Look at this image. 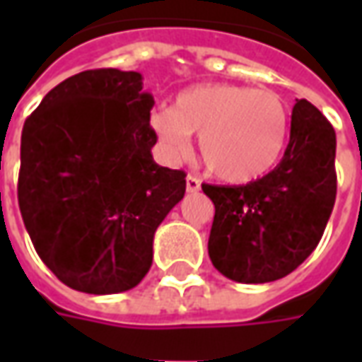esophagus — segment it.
<instances>
[{
    "label": "esophagus",
    "mask_w": 362,
    "mask_h": 362,
    "mask_svg": "<svg viewBox=\"0 0 362 362\" xmlns=\"http://www.w3.org/2000/svg\"><path fill=\"white\" fill-rule=\"evenodd\" d=\"M199 188H202V182L197 180L196 176H188V178H186V189H188L189 194L199 192Z\"/></svg>",
    "instance_id": "esophagus-1"
}]
</instances>
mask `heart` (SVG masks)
Instances as JSON below:
<instances>
[{"mask_svg":"<svg viewBox=\"0 0 362 362\" xmlns=\"http://www.w3.org/2000/svg\"><path fill=\"white\" fill-rule=\"evenodd\" d=\"M151 127L170 157L184 155L197 134L207 173L227 184H248L279 163L288 114L273 90L205 83L182 90L174 108L153 112Z\"/></svg>","mask_w":362,"mask_h":362,"instance_id":"obj_1","label":"heart"}]
</instances>
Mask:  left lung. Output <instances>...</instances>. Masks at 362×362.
Instances as JSON below:
<instances>
[{
  "instance_id": "1",
  "label": "left lung",
  "mask_w": 362,
  "mask_h": 362,
  "mask_svg": "<svg viewBox=\"0 0 362 362\" xmlns=\"http://www.w3.org/2000/svg\"><path fill=\"white\" fill-rule=\"evenodd\" d=\"M215 205L209 258L236 283L285 277L318 246L337 192L335 132L308 100H296L281 163L246 186L202 184Z\"/></svg>"
}]
</instances>
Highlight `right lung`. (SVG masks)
<instances>
[{"instance_id": "obj_1", "label": "right lung", "mask_w": 362, "mask_h": 362, "mask_svg": "<svg viewBox=\"0 0 362 362\" xmlns=\"http://www.w3.org/2000/svg\"><path fill=\"white\" fill-rule=\"evenodd\" d=\"M153 96L137 71L90 69L44 96L21 135L19 209L52 273L89 295L134 288L186 174L151 149Z\"/></svg>"}]
</instances>
